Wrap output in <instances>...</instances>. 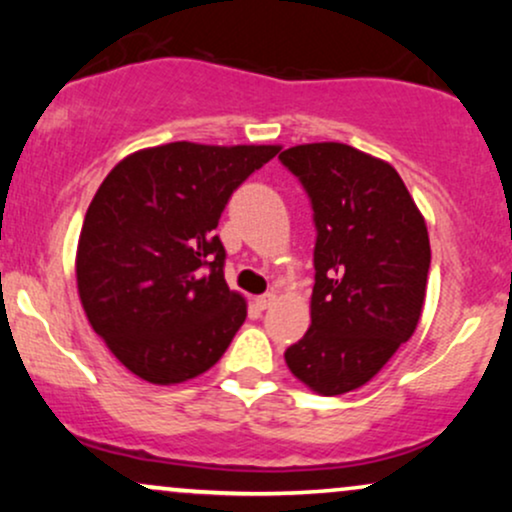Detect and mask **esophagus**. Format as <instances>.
Returning <instances> with one entry per match:
<instances>
[{"instance_id": "1", "label": "esophagus", "mask_w": 512, "mask_h": 512, "mask_svg": "<svg viewBox=\"0 0 512 512\" xmlns=\"http://www.w3.org/2000/svg\"><path fill=\"white\" fill-rule=\"evenodd\" d=\"M276 303V296L274 293H264V296H257L255 298V305L260 310H267V308H272V305Z\"/></svg>"}]
</instances>
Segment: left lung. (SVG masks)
<instances>
[{
    "label": "left lung",
    "mask_w": 512,
    "mask_h": 512,
    "mask_svg": "<svg viewBox=\"0 0 512 512\" xmlns=\"http://www.w3.org/2000/svg\"><path fill=\"white\" fill-rule=\"evenodd\" d=\"M315 211L310 327L286 349V366L317 395L373 380L414 334L426 301V221L390 163L349 144L281 151Z\"/></svg>",
    "instance_id": "8db88e82"
}]
</instances>
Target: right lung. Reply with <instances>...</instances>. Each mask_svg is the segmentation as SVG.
Returning a JSON list of instances; mask_svg holds the SVG:
<instances>
[{
    "label": "right lung",
    "instance_id": "1",
    "mask_svg": "<svg viewBox=\"0 0 512 512\" xmlns=\"http://www.w3.org/2000/svg\"><path fill=\"white\" fill-rule=\"evenodd\" d=\"M276 144L173 142L122 158L91 199L76 289L93 332L129 373L175 385L209 370L248 315L223 279L214 228Z\"/></svg>",
    "mask_w": 512,
    "mask_h": 512
}]
</instances>
